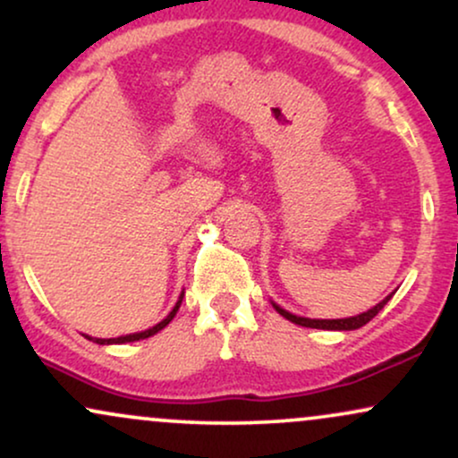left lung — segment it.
Instances as JSON below:
<instances>
[{
	"instance_id": "obj_1",
	"label": "left lung",
	"mask_w": 458,
	"mask_h": 458,
	"mask_svg": "<svg viewBox=\"0 0 458 458\" xmlns=\"http://www.w3.org/2000/svg\"><path fill=\"white\" fill-rule=\"evenodd\" d=\"M394 294L385 296V299L378 302V305H374L372 309H368V311L360 313V316H353V318H345V319H309V318H301V316H294V313L286 311V309H282L280 305H276L273 302V307H276V311L284 316L286 319H290L293 324H299V326H305V328H319V330H358L361 326L370 322V319L377 316L381 309L387 305L389 299Z\"/></svg>"
}]
</instances>
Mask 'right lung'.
I'll return each mask as SVG.
<instances>
[{"label":"right lung","mask_w":458,"mask_h":458,"mask_svg":"<svg viewBox=\"0 0 458 458\" xmlns=\"http://www.w3.org/2000/svg\"><path fill=\"white\" fill-rule=\"evenodd\" d=\"M182 296H185V293H181V296H178L176 305L172 307V311L168 313V316H165V318L162 319V322L156 324V326H153V328H149V330L134 332V335L117 336V338H92V336H88V335H84V336L88 338V341H94V343H98V345H122V343H134V341H140V338H149V336H153V335H156V332H159V330H162V328H165V326H168V324L172 322V318L176 316L178 307H181V302H182Z\"/></svg>","instance_id":"obj_1"}]
</instances>
